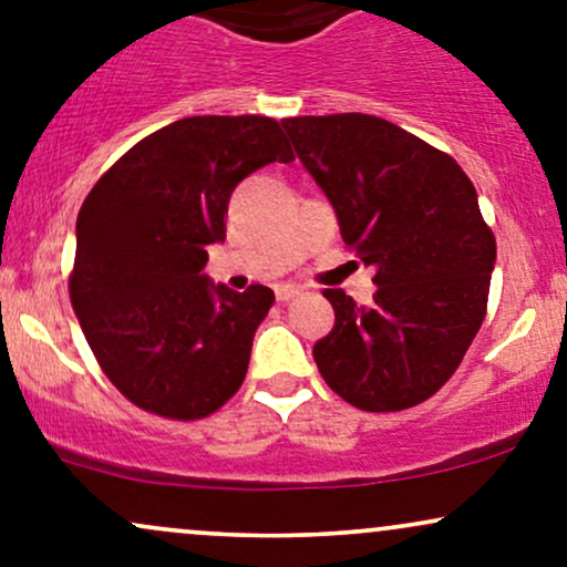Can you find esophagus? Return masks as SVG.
Listing matches in <instances>:
<instances>
[{
  "instance_id": "1",
  "label": "esophagus",
  "mask_w": 567,
  "mask_h": 567,
  "mask_svg": "<svg viewBox=\"0 0 567 567\" xmlns=\"http://www.w3.org/2000/svg\"><path fill=\"white\" fill-rule=\"evenodd\" d=\"M275 292H277V301L279 303H288V301H292V298L298 296V288H296V285H279Z\"/></svg>"
}]
</instances>
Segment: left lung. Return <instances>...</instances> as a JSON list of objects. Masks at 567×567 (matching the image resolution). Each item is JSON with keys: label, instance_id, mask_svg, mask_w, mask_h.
Masks as SVG:
<instances>
[{"label": "left lung", "instance_id": "obj_1", "mask_svg": "<svg viewBox=\"0 0 567 567\" xmlns=\"http://www.w3.org/2000/svg\"><path fill=\"white\" fill-rule=\"evenodd\" d=\"M282 127L379 285L370 306L322 290L336 324L315 343L317 368L368 413L421 405L455 373L487 315L496 237L477 192L451 154L379 116H290Z\"/></svg>", "mask_w": 567, "mask_h": 567}]
</instances>
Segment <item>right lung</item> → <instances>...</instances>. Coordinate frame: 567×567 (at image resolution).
<instances>
[{
    "label": "right lung",
    "mask_w": 567,
    "mask_h": 567,
    "mask_svg": "<svg viewBox=\"0 0 567 567\" xmlns=\"http://www.w3.org/2000/svg\"><path fill=\"white\" fill-rule=\"evenodd\" d=\"M271 116H186L97 178L76 216L69 296L106 379L146 413L197 421L243 386L275 292L202 275L226 237L229 197L269 162H292Z\"/></svg>",
    "instance_id": "1"
}]
</instances>
